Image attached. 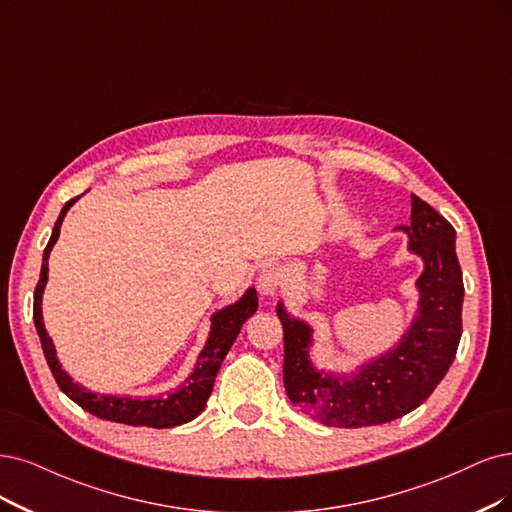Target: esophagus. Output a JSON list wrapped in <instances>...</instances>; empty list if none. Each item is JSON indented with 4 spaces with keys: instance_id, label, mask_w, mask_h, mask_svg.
I'll list each match as a JSON object with an SVG mask.
<instances>
[{
    "instance_id": "1",
    "label": "esophagus",
    "mask_w": 512,
    "mask_h": 512,
    "mask_svg": "<svg viewBox=\"0 0 512 512\" xmlns=\"http://www.w3.org/2000/svg\"><path fill=\"white\" fill-rule=\"evenodd\" d=\"M280 285H282V272H280L278 266H272V263H270V266H266L259 272L257 289H259L261 295H266V297L276 295Z\"/></svg>"
}]
</instances>
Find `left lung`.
<instances>
[{
  "mask_svg": "<svg viewBox=\"0 0 512 512\" xmlns=\"http://www.w3.org/2000/svg\"><path fill=\"white\" fill-rule=\"evenodd\" d=\"M409 249L424 259L418 278L420 314L401 344L350 377H333L312 367V329L289 318L278 304L285 331L287 396L312 420L335 428L386 424L420 407L439 386L456 358L462 337L464 282L456 255V230L434 208L411 194Z\"/></svg>",
  "mask_w": 512,
  "mask_h": 512,
  "instance_id": "8db88e82",
  "label": "left lung"
}]
</instances>
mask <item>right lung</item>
<instances>
[{
  "instance_id": "add662e5",
  "label": "right lung",
  "mask_w": 512,
  "mask_h": 512,
  "mask_svg": "<svg viewBox=\"0 0 512 512\" xmlns=\"http://www.w3.org/2000/svg\"><path fill=\"white\" fill-rule=\"evenodd\" d=\"M78 198H71L56 219L52 236L48 240V246L44 251L42 259V272L40 280H37L35 295H33V320H35V329L37 335H40V342L44 348V356L48 361V367L54 375L56 384L69 396L73 403H78L82 409L88 413L97 415L101 420L109 422H120L128 426H149V428H173L179 424H185L189 420H194L196 415H200L206 407L208 396L213 392V382L217 377V371L223 363L225 354L230 352L232 344L236 342V337L240 333V327L244 325V320L253 316L257 310V291L249 289L244 293L240 301H236L234 306H227L225 310L217 312L213 316V327L211 335H208V342L204 350L198 356V365L194 373L189 375V380L185 384L170 392L168 396H154V399H130V396H103V394H94L84 390L80 384L71 382V377L61 369L59 361H56V352L52 346V339L48 337L44 329V320H42V293L44 285L48 280V255L52 251V246L61 234V223L63 217L67 215L69 208Z\"/></svg>"
}]
</instances>
